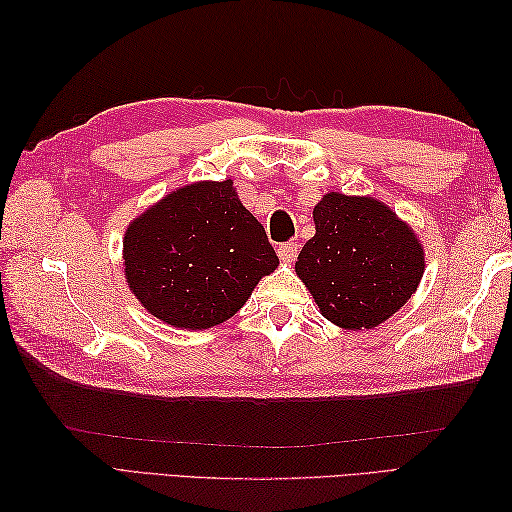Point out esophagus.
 Listing matches in <instances>:
<instances>
[{"label":"esophagus","instance_id":"esophagus-1","mask_svg":"<svg viewBox=\"0 0 512 512\" xmlns=\"http://www.w3.org/2000/svg\"><path fill=\"white\" fill-rule=\"evenodd\" d=\"M277 255L284 264H292L297 257V242H286L277 248Z\"/></svg>","mask_w":512,"mask_h":512}]
</instances>
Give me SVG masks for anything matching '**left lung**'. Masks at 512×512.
<instances>
[{"label":"left lung","instance_id":"obj_1","mask_svg":"<svg viewBox=\"0 0 512 512\" xmlns=\"http://www.w3.org/2000/svg\"><path fill=\"white\" fill-rule=\"evenodd\" d=\"M312 217L314 237L295 273L325 319L343 330H372L416 295L424 248L385 202L330 191Z\"/></svg>","mask_w":512,"mask_h":512}]
</instances>
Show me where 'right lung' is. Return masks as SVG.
Returning <instances> with one entry per match:
<instances>
[{
	"mask_svg": "<svg viewBox=\"0 0 512 512\" xmlns=\"http://www.w3.org/2000/svg\"><path fill=\"white\" fill-rule=\"evenodd\" d=\"M123 266L149 314L173 328L206 330L231 319L279 259L233 180H202L134 217Z\"/></svg>",
	"mask_w": 512,
	"mask_h": 512,
	"instance_id": "1",
	"label": "right lung"
}]
</instances>
